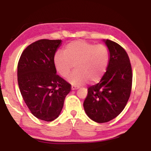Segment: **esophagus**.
I'll return each mask as SVG.
<instances>
[{"mask_svg":"<svg viewBox=\"0 0 151 151\" xmlns=\"http://www.w3.org/2000/svg\"><path fill=\"white\" fill-rule=\"evenodd\" d=\"M78 88H79L78 86H71V89L72 90H76V89H78Z\"/></svg>","mask_w":151,"mask_h":151,"instance_id":"obj_1","label":"esophagus"}]
</instances>
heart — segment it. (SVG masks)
Segmentation results:
<instances>
[{"label":"heart","mask_w":151,"mask_h":151,"mask_svg":"<svg viewBox=\"0 0 151 151\" xmlns=\"http://www.w3.org/2000/svg\"><path fill=\"white\" fill-rule=\"evenodd\" d=\"M63 53H55L53 64L64 78L69 76L74 65L76 71L69 78L73 85H82L87 81L90 84L97 83L106 71L109 52L104 45L74 40L65 45Z\"/></svg>","instance_id":"b5f03b06"}]
</instances>
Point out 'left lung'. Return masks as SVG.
Wrapping results in <instances>:
<instances>
[{
    "mask_svg": "<svg viewBox=\"0 0 151 151\" xmlns=\"http://www.w3.org/2000/svg\"><path fill=\"white\" fill-rule=\"evenodd\" d=\"M110 52L107 70L99 83L91 86L84 101L86 115L104 123L124 110L130 98L133 81L131 65L127 51L112 40H104Z\"/></svg>",
    "mask_w": 151,
    "mask_h": 151,
    "instance_id": "1",
    "label": "left lung"
}]
</instances>
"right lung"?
I'll return each instance as SVG.
<instances>
[{
  "mask_svg": "<svg viewBox=\"0 0 151 151\" xmlns=\"http://www.w3.org/2000/svg\"><path fill=\"white\" fill-rule=\"evenodd\" d=\"M61 40L42 39L24 49L18 63V83L22 98L37 118H57L71 85L56 74L53 57Z\"/></svg>",
  "mask_w": 151,
  "mask_h": 151,
  "instance_id": "1",
  "label": "right lung"
}]
</instances>
